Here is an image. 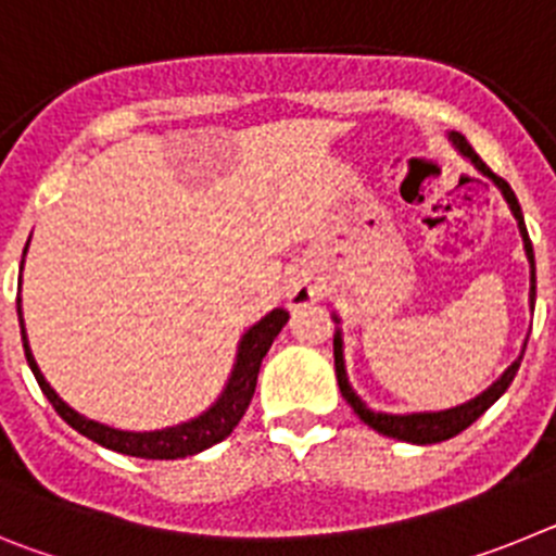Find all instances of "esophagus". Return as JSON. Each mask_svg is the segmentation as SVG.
Returning <instances> with one entry per match:
<instances>
[{"label": "esophagus", "instance_id": "1", "mask_svg": "<svg viewBox=\"0 0 556 556\" xmlns=\"http://www.w3.org/2000/svg\"><path fill=\"white\" fill-rule=\"evenodd\" d=\"M320 294H323V283H320V278L314 275V269H308V267L292 269V275H289V281H287L289 306H294V308L308 306V303L317 301Z\"/></svg>", "mask_w": 556, "mask_h": 556}]
</instances>
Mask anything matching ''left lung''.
Here are the masks:
<instances>
[{"mask_svg": "<svg viewBox=\"0 0 556 556\" xmlns=\"http://www.w3.org/2000/svg\"><path fill=\"white\" fill-rule=\"evenodd\" d=\"M448 141L454 144V150L459 152L462 159H468L470 164L476 166V169L484 175V178H490L495 184V189L504 194V200H507L509 211H513L515 223H518V230H520V239H523V253H527V262H529V308L534 312V250H532V242H529V233H527V223H523V211H520V203L518 198H515V191L509 189V184L504 178H498V175H493V172L488 169V164L479 159L473 152V147L465 141V136L456 130L448 132ZM333 323H337V331H333V367H337V384H339V392H342V397H345L348 404L353 406V412H356L362 420H365L370 429H376L378 434L384 437H392V440H404V443H412V445H431V443H443V440H451V437H456L459 431L468 429L473 420H479L484 412L490 409V406L498 401L504 392H507V387L513 384L515 372H518L520 367V358H523V351H527V342H523V348H520V356L515 358L513 365L507 367V370L501 372L498 378H495L493 384L488 387L484 392H479L476 397H470V401H465V404L459 406H451V409H440V412H404V415H397V412H378V409H370V406L358 397V392L353 390L351 381H348V370H345V339H342V320H339V314H331Z\"/></svg>", "mask_w": 556, "mask_h": 556, "instance_id": "1", "label": "left lung"}]
</instances>
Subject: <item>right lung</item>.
<instances>
[{"mask_svg":"<svg viewBox=\"0 0 556 556\" xmlns=\"http://www.w3.org/2000/svg\"><path fill=\"white\" fill-rule=\"evenodd\" d=\"M29 248V242H27ZM24 248V255H27ZM24 269V258H22ZM22 292V287H18ZM16 312H18V326H22V342H24V356H27V365L36 376L38 387H41L43 395L49 397V404L55 406L58 415L66 420L75 431H80L83 437L94 440L102 448H111L116 454L127 456H141V459H184V456H194L200 451L211 448V445L223 443L225 437L239 426V420L248 412L250 401H253L255 381H258V370H262V358L267 356L273 339L281 333V328L287 326L289 312L283 308H273L269 314H264L262 320L253 323L248 331L242 333L239 345H236V358L233 370H230L228 381H225L223 392L214 404L205 412H200L198 417H191L186 424L166 426V429L155 431H125L113 429V426L100 424V420H91V417L80 415L77 409L63 401L49 381L43 378L41 367H38L36 356L29 351L27 331H24V317H22V298H16Z\"/></svg>","mask_w":556,"mask_h":556,"instance_id":"1","label":"right lung"}]
</instances>
